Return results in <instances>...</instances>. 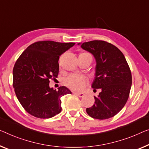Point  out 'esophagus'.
Masks as SVG:
<instances>
[{
  "label": "esophagus",
  "instance_id": "obj_1",
  "mask_svg": "<svg viewBox=\"0 0 149 149\" xmlns=\"http://www.w3.org/2000/svg\"><path fill=\"white\" fill-rule=\"evenodd\" d=\"M74 94H75V95H77V96H79V97H84V93L74 92Z\"/></svg>",
  "mask_w": 149,
  "mask_h": 149
}]
</instances>
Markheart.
Instances as JSON below:
<instances>
[{"instance_id": "b5f03b06", "label": "heart", "mask_w": 149, "mask_h": 149, "mask_svg": "<svg viewBox=\"0 0 149 149\" xmlns=\"http://www.w3.org/2000/svg\"><path fill=\"white\" fill-rule=\"evenodd\" d=\"M81 54H89L84 53ZM87 78L85 76L76 74H71L65 77L63 79V83L71 90L75 91H80L86 87L87 84Z\"/></svg>"}]
</instances>
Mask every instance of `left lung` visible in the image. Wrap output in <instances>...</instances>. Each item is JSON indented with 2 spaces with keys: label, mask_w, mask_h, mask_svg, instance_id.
Returning <instances> with one entry per match:
<instances>
[{
  "label": "left lung",
  "mask_w": 149,
  "mask_h": 149,
  "mask_svg": "<svg viewBox=\"0 0 149 149\" xmlns=\"http://www.w3.org/2000/svg\"><path fill=\"white\" fill-rule=\"evenodd\" d=\"M77 45L94 55L96 65L92 88L101 89L98 96H94L95 104L86 108V112L99 120L114 116L126 104L132 85L131 72L125 57L106 41L96 40Z\"/></svg>",
  "instance_id": "1"
}]
</instances>
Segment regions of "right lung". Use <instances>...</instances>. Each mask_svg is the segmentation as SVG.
I'll use <instances>...</instances> for the list:
<instances>
[{"mask_svg":"<svg viewBox=\"0 0 149 149\" xmlns=\"http://www.w3.org/2000/svg\"><path fill=\"white\" fill-rule=\"evenodd\" d=\"M74 43L38 41L28 47L15 64L13 87L22 106L32 116L49 118L61 111V97L72 92L65 86L49 87V79L57 77L59 58Z\"/></svg>","mask_w":149,"mask_h":149,"instance_id":"right-lung-1","label":"right lung"}]
</instances>
